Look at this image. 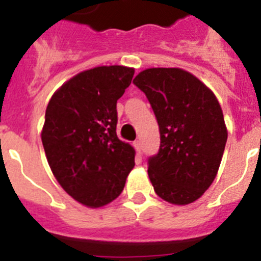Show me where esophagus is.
Returning <instances> with one entry per match:
<instances>
[{
	"mask_svg": "<svg viewBox=\"0 0 261 261\" xmlns=\"http://www.w3.org/2000/svg\"><path fill=\"white\" fill-rule=\"evenodd\" d=\"M134 147H135V150H137L138 152H139V154H141V151H142V144H141V141H135V142H134Z\"/></svg>",
	"mask_w": 261,
	"mask_h": 261,
	"instance_id": "1",
	"label": "esophagus"
}]
</instances>
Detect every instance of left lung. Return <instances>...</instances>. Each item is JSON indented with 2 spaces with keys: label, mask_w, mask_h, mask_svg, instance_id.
Masks as SVG:
<instances>
[{
  "label": "left lung",
  "mask_w": 261,
  "mask_h": 261,
  "mask_svg": "<svg viewBox=\"0 0 261 261\" xmlns=\"http://www.w3.org/2000/svg\"><path fill=\"white\" fill-rule=\"evenodd\" d=\"M146 94L161 131L148 178L159 198L186 205L216 178L227 142L222 107L204 83L179 67L146 69L134 78Z\"/></svg>",
  "instance_id": "left-lung-1"
}]
</instances>
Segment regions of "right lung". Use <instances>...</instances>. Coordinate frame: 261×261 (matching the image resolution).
<instances>
[{"label": "right lung", "instance_id": "1", "mask_svg": "<svg viewBox=\"0 0 261 261\" xmlns=\"http://www.w3.org/2000/svg\"><path fill=\"white\" fill-rule=\"evenodd\" d=\"M135 70H85L53 94L46 107L42 144L61 187L90 208L117 199L135 166V150L117 137V100Z\"/></svg>", "mask_w": 261, "mask_h": 261}]
</instances>
